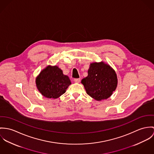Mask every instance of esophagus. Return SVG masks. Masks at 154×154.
<instances>
[{"label": "esophagus", "instance_id": "1", "mask_svg": "<svg viewBox=\"0 0 154 154\" xmlns=\"http://www.w3.org/2000/svg\"><path fill=\"white\" fill-rule=\"evenodd\" d=\"M74 81L75 82V83H80V79H74Z\"/></svg>", "mask_w": 154, "mask_h": 154}]
</instances>
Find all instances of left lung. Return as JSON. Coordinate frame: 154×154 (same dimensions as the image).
<instances>
[{"label": "left lung", "instance_id": "obj_1", "mask_svg": "<svg viewBox=\"0 0 154 154\" xmlns=\"http://www.w3.org/2000/svg\"><path fill=\"white\" fill-rule=\"evenodd\" d=\"M86 92L94 99L100 101L109 98L115 90L118 79L115 71L104 63L90 64L88 75L82 80Z\"/></svg>", "mask_w": 154, "mask_h": 154}]
</instances>
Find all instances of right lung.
Instances as JSON below:
<instances>
[{
    "label": "right lung",
    "instance_id": "1",
    "mask_svg": "<svg viewBox=\"0 0 154 154\" xmlns=\"http://www.w3.org/2000/svg\"><path fill=\"white\" fill-rule=\"evenodd\" d=\"M36 84L44 97L57 99L66 92L71 82L58 67L48 66L40 72L36 79Z\"/></svg>",
    "mask_w": 154,
    "mask_h": 154
}]
</instances>
